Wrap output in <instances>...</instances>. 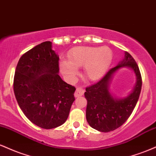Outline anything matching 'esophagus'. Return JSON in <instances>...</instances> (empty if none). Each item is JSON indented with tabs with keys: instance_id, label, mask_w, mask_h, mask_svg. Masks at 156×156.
Instances as JSON below:
<instances>
[{
	"instance_id": "34e87169",
	"label": "esophagus",
	"mask_w": 156,
	"mask_h": 156,
	"mask_svg": "<svg viewBox=\"0 0 156 156\" xmlns=\"http://www.w3.org/2000/svg\"><path fill=\"white\" fill-rule=\"evenodd\" d=\"M84 93V89L80 88V87H78V88L76 89V92H75V97L76 98H78V97L82 96Z\"/></svg>"
}]
</instances>
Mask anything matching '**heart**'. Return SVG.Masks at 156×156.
<instances>
[{
  "label": "heart",
  "mask_w": 156,
  "mask_h": 156,
  "mask_svg": "<svg viewBox=\"0 0 156 156\" xmlns=\"http://www.w3.org/2000/svg\"><path fill=\"white\" fill-rule=\"evenodd\" d=\"M69 61L61 62V70L68 78L78 74L77 67H84V74L89 80H97L106 72L113 58L108 47H76L68 53Z\"/></svg>",
  "instance_id": "obj_1"
}]
</instances>
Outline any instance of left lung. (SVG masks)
Segmentation results:
<instances>
[{
  "label": "left lung",
  "mask_w": 156,
  "mask_h": 156,
  "mask_svg": "<svg viewBox=\"0 0 156 156\" xmlns=\"http://www.w3.org/2000/svg\"><path fill=\"white\" fill-rule=\"evenodd\" d=\"M130 67L137 76V81L133 92L124 99L118 100L110 95L108 84L112 75L119 68ZM142 80L138 64L128 52L120 64L112 68L101 80L87 87L84 93L87 101L86 117L92 128L101 132H110L119 128L133 112L140 94Z\"/></svg>",
  "instance_id": "obj_1"
}]
</instances>
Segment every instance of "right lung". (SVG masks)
<instances>
[{"label":"right lung","mask_w":156,"mask_h":156,"mask_svg":"<svg viewBox=\"0 0 156 156\" xmlns=\"http://www.w3.org/2000/svg\"><path fill=\"white\" fill-rule=\"evenodd\" d=\"M44 42L20 58L14 77V92L26 117L40 128L51 129L67 120L76 87L58 76L59 58Z\"/></svg>","instance_id":"1"}]
</instances>
